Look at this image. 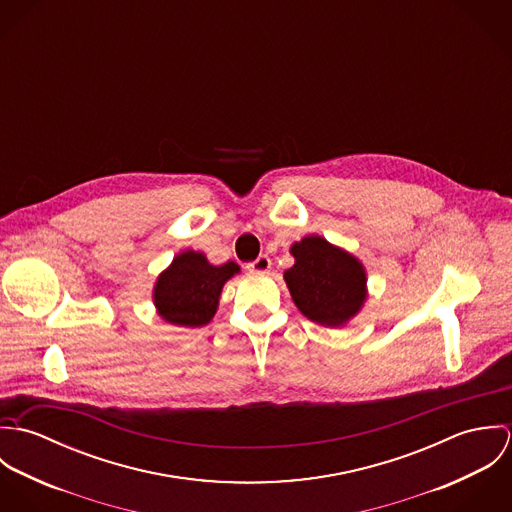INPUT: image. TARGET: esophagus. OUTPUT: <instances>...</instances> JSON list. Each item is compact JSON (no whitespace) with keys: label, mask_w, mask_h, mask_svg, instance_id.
<instances>
[{"label":"esophagus","mask_w":512,"mask_h":512,"mask_svg":"<svg viewBox=\"0 0 512 512\" xmlns=\"http://www.w3.org/2000/svg\"><path fill=\"white\" fill-rule=\"evenodd\" d=\"M270 266H272V260L268 256H258L254 262L246 264V270L256 272V274H266L270 270Z\"/></svg>","instance_id":"1"}]
</instances>
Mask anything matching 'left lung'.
I'll list each match as a JSON object with an SVG mask.
<instances>
[{
	"mask_svg": "<svg viewBox=\"0 0 512 512\" xmlns=\"http://www.w3.org/2000/svg\"><path fill=\"white\" fill-rule=\"evenodd\" d=\"M295 264L284 278L299 311L321 325L339 327L363 305L366 276L361 262L321 236L292 246Z\"/></svg>",
	"mask_w": 512,
	"mask_h": 512,
	"instance_id": "left-lung-1",
	"label": "left lung"
}]
</instances>
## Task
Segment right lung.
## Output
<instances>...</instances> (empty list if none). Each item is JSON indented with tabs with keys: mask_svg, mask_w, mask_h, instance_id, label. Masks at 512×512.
Returning a JSON list of instances; mask_svg holds the SVG:
<instances>
[{
	"mask_svg": "<svg viewBox=\"0 0 512 512\" xmlns=\"http://www.w3.org/2000/svg\"><path fill=\"white\" fill-rule=\"evenodd\" d=\"M236 272L234 262L213 266L201 252L179 254L155 284L159 315L183 327L207 325L217 311L224 282Z\"/></svg>",
	"mask_w": 512,
	"mask_h": 512,
	"instance_id": "add662e5",
	"label": "right lung"
}]
</instances>
